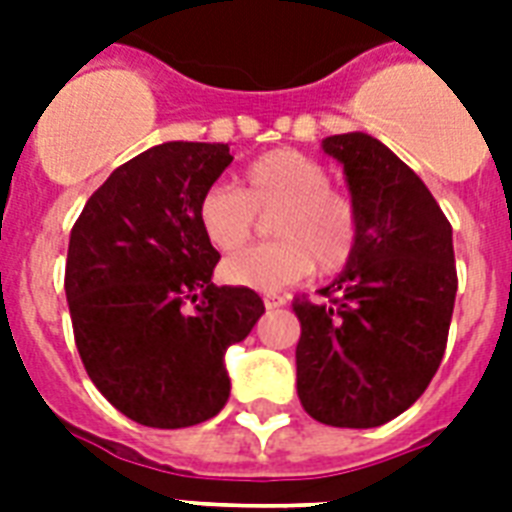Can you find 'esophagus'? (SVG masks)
<instances>
[{
  "instance_id": "obj_1",
  "label": "esophagus",
  "mask_w": 512,
  "mask_h": 512,
  "mask_svg": "<svg viewBox=\"0 0 512 512\" xmlns=\"http://www.w3.org/2000/svg\"><path fill=\"white\" fill-rule=\"evenodd\" d=\"M263 303L268 311H276V308H281V305H287V297L281 295H273V292H268V295H263Z\"/></svg>"
}]
</instances>
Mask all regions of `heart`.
<instances>
[{
    "label": "heart",
    "mask_w": 512,
    "mask_h": 512,
    "mask_svg": "<svg viewBox=\"0 0 512 512\" xmlns=\"http://www.w3.org/2000/svg\"><path fill=\"white\" fill-rule=\"evenodd\" d=\"M273 244L244 249L223 263L236 287L276 292L321 273L342 271L356 252L358 209L348 193L332 188V175L313 156L279 148L257 156L241 172L239 188L217 183L199 201V223L209 244L236 252L252 239L255 215L271 212Z\"/></svg>",
    "instance_id": "heart-1"
}]
</instances>
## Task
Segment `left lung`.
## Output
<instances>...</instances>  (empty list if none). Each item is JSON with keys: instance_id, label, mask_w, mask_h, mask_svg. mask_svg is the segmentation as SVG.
<instances>
[{"instance_id": "left-lung-1", "label": "left lung", "mask_w": 512, "mask_h": 512, "mask_svg": "<svg viewBox=\"0 0 512 512\" xmlns=\"http://www.w3.org/2000/svg\"><path fill=\"white\" fill-rule=\"evenodd\" d=\"M345 170L358 244L321 300L295 297L297 396L313 420L377 428L433 380L452 324V225L390 148L364 132L321 143Z\"/></svg>"}]
</instances>
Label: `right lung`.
<instances>
[{
  "label": "right lung",
  "instance_id": "1",
  "mask_svg": "<svg viewBox=\"0 0 512 512\" xmlns=\"http://www.w3.org/2000/svg\"><path fill=\"white\" fill-rule=\"evenodd\" d=\"M228 143L172 140L116 167L71 228L66 300L95 388L148 428H188L231 396L225 350L252 332L255 289L215 287L199 201Z\"/></svg>",
  "mask_w": 512,
  "mask_h": 512
}]
</instances>
